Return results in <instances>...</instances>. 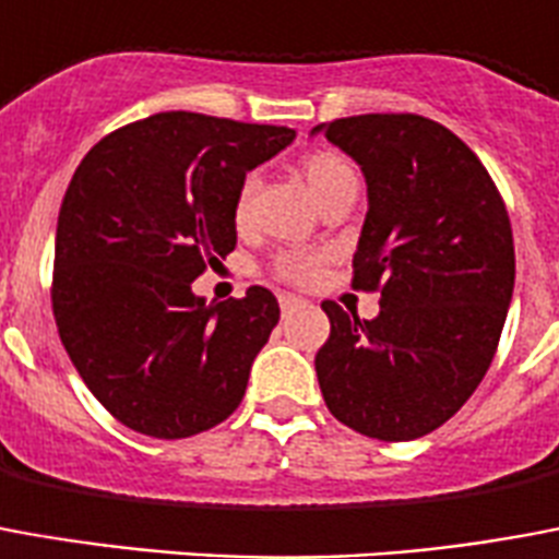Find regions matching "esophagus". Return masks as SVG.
<instances>
[{
	"instance_id": "34e87169",
	"label": "esophagus",
	"mask_w": 559,
	"mask_h": 559,
	"mask_svg": "<svg viewBox=\"0 0 559 559\" xmlns=\"http://www.w3.org/2000/svg\"><path fill=\"white\" fill-rule=\"evenodd\" d=\"M278 305H281V311L287 313V311H293V308H299L301 299H299V296H293V293H281Z\"/></svg>"
}]
</instances>
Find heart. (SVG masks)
I'll return each mask as SVG.
<instances>
[{"label":"heart","mask_w":559,"mask_h":559,"mask_svg":"<svg viewBox=\"0 0 559 559\" xmlns=\"http://www.w3.org/2000/svg\"><path fill=\"white\" fill-rule=\"evenodd\" d=\"M301 175L311 186L313 198H320L334 180H341V177L353 175V168L349 163L337 156L332 151H320L311 153L305 165H301ZM254 189H258V177H248L246 183H242V192H239L237 201V216H246L248 204H251V195H254ZM275 272H278L281 278L287 281H311L317 275V254H301V251H287V254H281L275 260Z\"/></svg>","instance_id":"heart-1"}]
</instances>
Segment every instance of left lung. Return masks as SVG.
Masks as SVG:
<instances>
[{
	"label": "left lung",
	"instance_id": "1",
	"mask_svg": "<svg viewBox=\"0 0 559 559\" xmlns=\"http://www.w3.org/2000/svg\"><path fill=\"white\" fill-rule=\"evenodd\" d=\"M367 183L355 290L379 317L322 301L332 334L317 353L325 406L379 441H412L465 406L489 370L515 284L507 206L474 151L420 115L320 123Z\"/></svg>",
	"mask_w": 559,
	"mask_h": 559
}]
</instances>
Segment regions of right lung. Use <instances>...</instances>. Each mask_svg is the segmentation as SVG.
Wrapping results in <instances>:
<instances>
[{"mask_svg": "<svg viewBox=\"0 0 559 559\" xmlns=\"http://www.w3.org/2000/svg\"><path fill=\"white\" fill-rule=\"evenodd\" d=\"M293 139L287 127L159 111L85 153L61 201L52 313L82 382L123 427L189 438L242 403L278 299L248 287L216 305L192 281L237 246L248 171Z\"/></svg>", "mask_w": 559, "mask_h": 559, "instance_id": "add662e5", "label": "right lung"}]
</instances>
